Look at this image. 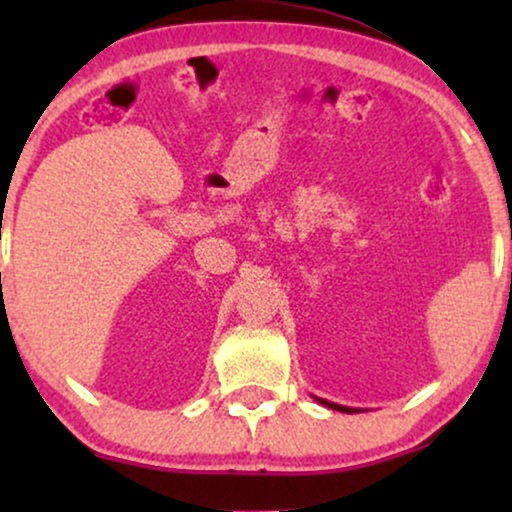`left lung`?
<instances>
[{
  "instance_id": "8db88e82",
  "label": "left lung",
  "mask_w": 512,
  "mask_h": 512,
  "mask_svg": "<svg viewBox=\"0 0 512 512\" xmlns=\"http://www.w3.org/2000/svg\"><path fill=\"white\" fill-rule=\"evenodd\" d=\"M321 401V398H319ZM324 405H328V408H333V410H340V412H354V408H345V405H335V403H328V401H321Z\"/></svg>"
}]
</instances>
